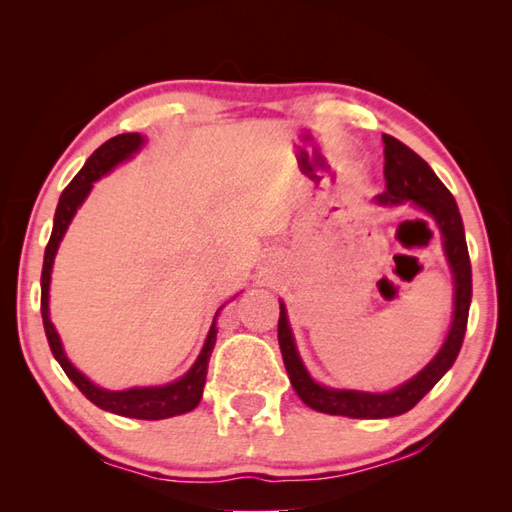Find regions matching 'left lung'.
<instances>
[{
    "label": "left lung",
    "mask_w": 512,
    "mask_h": 512,
    "mask_svg": "<svg viewBox=\"0 0 512 512\" xmlns=\"http://www.w3.org/2000/svg\"><path fill=\"white\" fill-rule=\"evenodd\" d=\"M385 143V187L387 191L378 195L380 204H402L413 202L424 213H429L442 233V246L447 253L453 284H455V299H453V323L447 341L440 347V352L433 356V361L422 369L420 374L407 380L385 394H369V391H354V389H330L319 383L308 374L306 365L301 363L297 352L295 336H292L288 312L284 303H279V347L284 356L286 372L290 383L295 387L297 396L306 402L314 411L330 413V416H347V418H391L400 416L413 409L418 402L429 394L433 385L449 372L455 358L460 354L464 341L466 321H469L471 308V259L469 248L464 239V224L455 204L451 191L444 187L433 169L424 162L416 151H411L398 138L383 134Z\"/></svg>",
    "instance_id": "1"
}]
</instances>
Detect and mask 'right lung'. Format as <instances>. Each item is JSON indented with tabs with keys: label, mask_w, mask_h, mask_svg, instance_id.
Returning <instances> with one entry per match:
<instances>
[{
	"label": "right lung",
	"mask_w": 512,
	"mask_h": 512,
	"mask_svg": "<svg viewBox=\"0 0 512 512\" xmlns=\"http://www.w3.org/2000/svg\"><path fill=\"white\" fill-rule=\"evenodd\" d=\"M143 143L145 138L140 134H118L110 138L107 143H103L94 151V154L88 158V162L83 165V169L76 173L74 180L63 189L57 204V213H54L50 242L46 246V255H43L41 317H43V330H46L54 358H57L59 365L63 367V372L68 374L72 383L81 389V394L85 398L92 400L96 407L118 413V416L138 418V420H162V418L180 416V413H187L198 407V402L202 398L204 380H206V369H209V358L217 339L215 319L209 330V336H206L198 361L193 363V367L182 378L162 387H134L125 391H107V389L96 387L92 380L85 378L79 369L68 361V356L63 352L61 339L57 330H54V325L50 321V312H48V290H50V273H52L54 255H57V248L61 244L65 231H68L76 209H79L83 200L88 198V193L92 191V184L96 180L105 176L107 171H112L116 165H121L123 160L132 158L136 151L143 147Z\"/></svg>",
	"instance_id": "1"
}]
</instances>
